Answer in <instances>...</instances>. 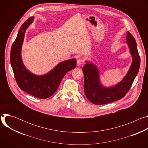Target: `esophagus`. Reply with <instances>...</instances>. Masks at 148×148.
I'll use <instances>...</instances> for the list:
<instances>
[{
    "label": "esophagus",
    "instance_id": "obj_1",
    "mask_svg": "<svg viewBox=\"0 0 148 148\" xmlns=\"http://www.w3.org/2000/svg\"><path fill=\"white\" fill-rule=\"evenodd\" d=\"M83 62H84V60H83V59H82V58H78V59L77 60V65H78V66H81V64H83Z\"/></svg>",
    "mask_w": 148,
    "mask_h": 148
}]
</instances>
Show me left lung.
I'll use <instances>...</instances> for the list:
<instances>
[{"mask_svg": "<svg viewBox=\"0 0 148 148\" xmlns=\"http://www.w3.org/2000/svg\"><path fill=\"white\" fill-rule=\"evenodd\" d=\"M126 44L132 58V63L127 73L115 85L110 87L103 86L98 67L90 60L85 61L86 64L82 68L84 92L87 99L92 103L103 105L121 99L130 89L139 71L140 60L135 39L129 32L126 34Z\"/></svg>", "mask_w": 148, "mask_h": 148, "instance_id": "1", "label": "left lung"}]
</instances>
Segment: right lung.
I'll list each match as a JSON object with an SVG mask.
<instances>
[{"label":"right lung","instance_id":"1","mask_svg":"<svg viewBox=\"0 0 148 148\" xmlns=\"http://www.w3.org/2000/svg\"><path fill=\"white\" fill-rule=\"evenodd\" d=\"M34 19V16L28 18L18 30L11 48L10 64L16 82L21 90L36 98L46 99L57 91L64 76L75 68L77 60L72 58L60 62L43 75H36L30 71L23 62L22 48L26 30L32 24Z\"/></svg>","mask_w":148,"mask_h":148}]
</instances>
